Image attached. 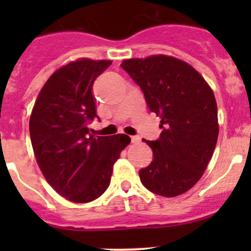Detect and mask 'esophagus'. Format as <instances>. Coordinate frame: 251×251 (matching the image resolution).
Instances as JSON below:
<instances>
[{
    "label": "esophagus",
    "mask_w": 251,
    "mask_h": 251,
    "mask_svg": "<svg viewBox=\"0 0 251 251\" xmlns=\"http://www.w3.org/2000/svg\"><path fill=\"white\" fill-rule=\"evenodd\" d=\"M140 141L141 138L138 137V136H131V142H132V143H138Z\"/></svg>",
    "instance_id": "obj_1"
}]
</instances>
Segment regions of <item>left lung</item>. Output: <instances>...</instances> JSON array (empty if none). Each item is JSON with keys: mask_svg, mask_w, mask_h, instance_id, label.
<instances>
[{"mask_svg": "<svg viewBox=\"0 0 251 251\" xmlns=\"http://www.w3.org/2000/svg\"><path fill=\"white\" fill-rule=\"evenodd\" d=\"M143 92L151 111L160 116V137L144 141L153 161L140 170L143 186L159 196L177 197L203 176L219 137L217 105L204 77L170 55L132 58L121 63Z\"/></svg>", "mask_w": 251, "mask_h": 251, "instance_id": "8db88e82", "label": "left lung"}]
</instances>
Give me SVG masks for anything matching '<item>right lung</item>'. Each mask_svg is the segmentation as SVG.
Listing matches in <instances>:
<instances>
[{
	"mask_svg": "<svg viewBox=\"0 0 251 251\" xmlns=\"http://www.w3.org/2000/svg\"><path fill=\"white\" fill-rule=\"evenodd\" d=\"M111 60L78 59L54 72L35 102L29 121L36 161L53 189L74 203H88L109 187L113 165L128 136L90 135L96 111L92 86Z\"/></svg>",
	"mask_w": 251,
	"mask_h": 251,
	"instance_id": "right-lung-1",
	"label": "right lung"
}]
</instances>
